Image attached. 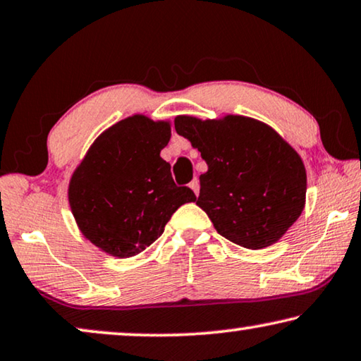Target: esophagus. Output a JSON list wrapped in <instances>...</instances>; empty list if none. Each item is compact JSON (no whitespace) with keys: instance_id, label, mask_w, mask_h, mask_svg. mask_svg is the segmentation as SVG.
<instances>
[{"instance_id":"esophagus-1","label":"esophagus","mask_w":361,"mask_h":361,"mask_svg":"<svg viewBox=\"0 0 361 361\" xmlns=\"http://www.w3.org/2000/svg\"><path fill=\"white\" fill-rule=\"evenodd\" d=\"M189 187H190L193 192H195V195H198V190H200V184H198L197 179H193L190 184H189Z\"/></svg>"}]
</instances>
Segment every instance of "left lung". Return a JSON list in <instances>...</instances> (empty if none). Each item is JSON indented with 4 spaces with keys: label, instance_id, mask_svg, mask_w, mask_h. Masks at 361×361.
<instances>
[{
    "label": "left lung",
    "instance_id": "left-lung-1",
    "mask_svg": "<svg viewBox=\"0 0 361 361\" xmlns=\"http://www.w3.org/2000/svg\"><path fill=\"white\" fill-rule=\"evenodd\" d=\"M174 127L208 166L200 176L197 205L223 238L264 249L300 218L306 198L305 164L274 128L243 116H179Z\"/></svg>",
    "mask_w": 361,
    "mask_h": 361
}]
</instances>
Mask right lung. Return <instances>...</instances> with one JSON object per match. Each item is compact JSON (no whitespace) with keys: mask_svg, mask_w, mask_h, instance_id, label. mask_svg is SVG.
<instances>
[{"mask_svg":"<svg viewBox=\"0 0 361 361\" xmlns=\"http://www.w3.org/2000/svg\"><path fill=\"white\" fill-rule=\"evenodd\" d=\"M169 122L133 116L107 128L73 172L68 200L86 239L114 257H132L153 244L172 213L195 202L177 187L159 153Z\"/></svg>","mask_w":361,"mask_h":361,"instance_id":"right-lung-1","label":"right lung"}]
</instances>
